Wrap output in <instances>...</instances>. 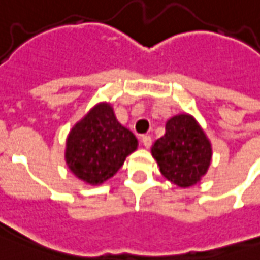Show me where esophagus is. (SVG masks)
Instances as JSON below:
<instances>
[{
  "label": "esophagus",
  "instance_id": "1",
  "mask_svg": "<svg viewBox=\"0 0 260 260\" xmlns=\"http://www.w3.org/2000/svg\"><path fill=\"white\" fill-rule=\"evenodd\" d=\"M142 143H143V146L146 147V148H148V147L152 144V138L148 136V135H144V136H142Z\"/></svg>",
  "mask_w": 260,
  "mask_h": 260
}]
</instances>
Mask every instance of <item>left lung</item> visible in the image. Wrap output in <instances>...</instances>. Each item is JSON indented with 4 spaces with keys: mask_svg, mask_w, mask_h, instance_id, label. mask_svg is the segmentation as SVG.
Here are the masks:
<instances>
[{
    "mask_svg": "<svg viewBox=\"0 0 260 260\" xmlns=\"http://www.w3.org/2000/svg\"><path fill=\"white\" fill-rule=\"evenodd\" d=\"M160 173L181 187L196 185L210 165L212 148L204 131L189 114H179L166 124V134L152 146Z\"/></svg>",
    "mask_w": 260,
    "mask_h": 260,
    "instance_id": "1",
    "label": "left lung"
}]
</instances>
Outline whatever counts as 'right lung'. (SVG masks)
<instances>
[{
    "label": "right lung",
    "instance_id": "1",
    "mask_svg": "<svg viewBox=\"0 0 260 260\" xmlns=\"http://www.w3.org/2000/svg\"><path fill=\"white\" fill-rule=\"evenodd\" d=\"M136 147L135 135L116 120L109 104H100L71 129L66 160L79 179L98 185L113 177Z\"/></svg>",
    "mask_w": 260,
    "mask_h": 260
}]
</instances>
